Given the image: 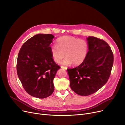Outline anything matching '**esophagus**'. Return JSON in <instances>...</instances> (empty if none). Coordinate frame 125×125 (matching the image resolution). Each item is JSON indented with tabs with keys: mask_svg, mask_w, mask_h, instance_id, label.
<instances>
[{
	"mask_svg": "<svg viewBox=\"0 0 125 125\" xmlns=\"http://www.w3.org/2000/svg\"><path fill=\"white\" fill-rule=\"evenodd\" d=\"M61 68H62V69H64L65 70H66L67 69V67H64V66H61Z\"/></svg>",
	"mask_w": 125,
	"mask_h": 125,
	"instance_id": "34e87169",
	"label": "esophagus"
}]
</instances>
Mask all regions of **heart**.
I'll return each mask as SVG.
<instances>
[{
	"mask_svg": "<svg viewBox=\"0 0 125 125\" xmlns=\"http://www.w3.org/2000/svg\"><path fill=\"white\" fill-rule=\"evenodd\" d=\"M89 49V44L84 39L64 36L57 39L56 46H53L51 49V54L57 63H60L65 57L66 58L62 64L68 65L73 63L74 66H77L84 61Z\"/></svg>",
	"mask_w": 125,
	"mask_h": 125,
	"instance_id": "obj_1",
	"label": "heart"
}]
</instances>
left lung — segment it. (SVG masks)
Wrapping results in <instances>:
<instances>
[{
    "label": "left lung",
    "instance_id": "8db88e82",
    "mask_svg": "<svg viewBox=\"0 0 125 125\" xmlns=\"http://www.w3.org/2000/svg\"><path fill=\"white\" fill-rule=\"evenodd\" d=\"M89 49L84 61L68 68L70 86L81 96L94 94L108 81L114 63V54L108 44L94 36L87 38Z\"/></svg>",
    "mask_w": 125,
    "mask_h": 125
}]
</instances>
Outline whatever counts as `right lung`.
I'll return each mask as SVG.
<instances>
[{
  "mask_svg": "<svg viewBox=\"0 0 125 125\" xmlns=\"http://www.w3.org/2000/svg\"><path fill=\"white\" fill-rule=\"evenodd\" d=\"M54 35L38 34L29 38L19 52L17 72L26 92L38 98L53 93V80L61 67L54 61L50 45Z\"/></svg>",
  "mask_w": 125,
  "mask_h": 125,
  "instance_id": "add662e5",
  "label": "right lung"
}]
</instances>
